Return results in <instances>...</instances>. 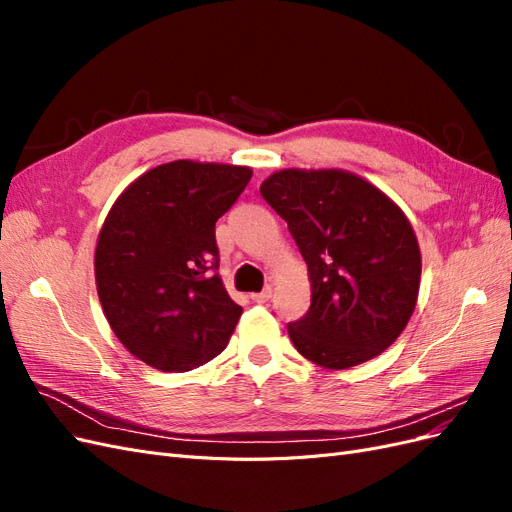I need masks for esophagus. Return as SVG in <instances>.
Returning <instances> with one entry per match:
<instances>
[{"label":"esophagus","instance_id":"1","mask_svg":"<svg viewBox=\"0 0 512 512\" xmlns=\"http://www.w3.org/2000/svg\"><path fill=\"white\" fill-rule=\"evenodd\" d=\"M271 294H273V288L267 286L262 292H254V294H252V301H254V303H267V301L271 299Z\"/></svg>","mask_w":512,"mask_h":512}]
</instances>
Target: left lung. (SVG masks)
<instances>
[{
	"instance_id": "obj_1",
	"label": "left lung",
	"mask_w": 512,
	"mask_h": 512,
	"mask_svg": "<svg viewBox=\"0 0 512 512\" xmlns=\"http://www.w3.org/2000/svg\"><path fill=\"white\" fill-rule=\"evenodd\" d=\"M260 194L307 262L312 305L288 324L294 348L324 369L382 354L404 333L421 288V247L406 213L344 168H282Z\"/></svg>"
}]
</instances>
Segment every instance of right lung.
Masks as SVG:
<instances>
[{
    "label": "right lung",
    "instance_id": "right-lung-1",
    "mask_svg": "<svg viewBox=\"0 0 512 512\" xmlns=\"http://www.w3.org/2000/svg\"><path fill=\"white\" fill-rule=\"evenodd\" d=\"M250 179V166L175 160L117 196L96 243V288L113 333L138 361L181 374L226 348L243 309L213 273L215 222Z\"/></svg>",
    "mask_w": 512,
    "mask_h": 512
}]
</instances>
